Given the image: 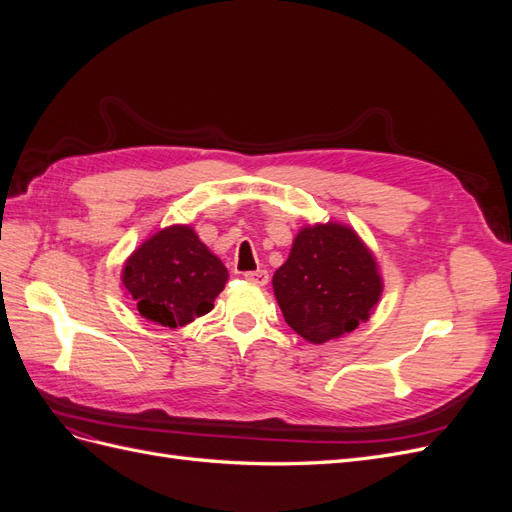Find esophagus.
I'll use <instances>...</instances> for the list:
<instances>
[{"label":"esophagus","instance_id":"esophagus-1","mask_svg":"<svg viewBox=\"0 0 512 512\" xmlns=\"http://www.w3.org/2000/svg\"><path fill=\"white\" fill-rule=\"evenodd\" d=\"M245 280L252 282L256 286H265L269 282V273L265 269H258V271H247L245 273Z\"/></svg>","mask_w":512,"mask_h":512}]
</instances>
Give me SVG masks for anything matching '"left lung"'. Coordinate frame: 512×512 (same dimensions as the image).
<instances>
[{"label": "left lung", "instance_id": "obj_1", "mask_svg": "<svg viewBox=\"0 0 512 512\" xmlns=\"http://www.w3.org/2000/svg\"><path fill=\"white\" fill-rule=\"evenodd\" d=\"M273 290L288 327L322 344L369 318L382 282L356 232L329 222L299 232L288 260L273 275Z\"/></svg>", "mask_w": 512, "mask_h": 512}]
</instances>
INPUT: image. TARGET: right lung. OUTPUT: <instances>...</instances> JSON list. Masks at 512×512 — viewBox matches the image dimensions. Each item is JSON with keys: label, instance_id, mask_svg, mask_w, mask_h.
<instances>
[{"label": "right lung", "instance_id": "obj_1", "mask_svg": "<svg viewBox=\"0 0 512 512\" xmlns=\"http://www.w3.org/2000/svg\"><path fill=\"white\" fill-rule=\"evenodd\" d=\"M228 271L190 226H170L147 239L123 267V286L143 318L183 327L213 309Z\"/></svg>", "mask_w": 512, "mask_h": 512}]
</instances>
